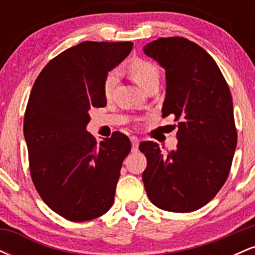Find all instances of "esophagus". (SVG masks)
I'll use <instances>...</instances> for the list:
<instances>
[{
    "label": "esophagus",
    "instance_id": "esophagus-1",
    "mask_svg": "<svg viewBox=\"0 0 255 255\" xmlns=\"http://www.w3.org/2000/svg\"><path fill=\"white\" fill-rule=\"evenodd\" d=\"M130 142H131V151L136 152L139 148V139L135 135L130 136Z\"/></svg>",
    "mask_w": 255,
    "mask_h": 255
}]
</instances>
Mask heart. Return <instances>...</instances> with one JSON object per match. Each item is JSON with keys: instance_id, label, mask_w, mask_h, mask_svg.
Wrapping results in <instances>:
<instances>
[{"instance_id": "obj_1", "label": "heart", "mask_w": 255, "mask_h": 255, "mask_svg": "<svg viewBox=\"0 0 255 255\" xmlns=\"http://www.w3.org/2000/svg\"><path fill=\"white\" fill-rule=\"evenodd\" d=\"M127 72L141 89H146L148 85L159 80V69L154 63L142 58H134L127 66ZM116 83V72L111 71L107 74L104 80V93L109 95Z\"/></svg>"}]
</instances>
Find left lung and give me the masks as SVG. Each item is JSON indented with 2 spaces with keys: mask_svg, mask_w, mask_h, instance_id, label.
<instances>
[{
  "mask_svg": "<svg viewBox=\"0 0 255 255\" xmlns=\"http://www.w3.org/2000/svg\"><path fill=\"white\" fill-rule=\"evenodd\" d=\"M146 56L165 71L163 118L175 115L176 150L140 144L147 158L142 181L152 204L170 212H192L212 200L229 175L238 144L233 98L213 58L182 37L146 44Z\"/></svg>",
  "mask_w": 255,
  "mask_h": 255,
  "instance_id": "8db88e82",
  "label": "left lung"
}]
</instances>
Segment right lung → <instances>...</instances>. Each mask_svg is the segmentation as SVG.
I'll use <instances>...</instances> for the list:
<instances>
[{
	"mask_svg": "<svg viewBox=\"0 0 255 255\" xmlns=\"http://www.w3.org/2000/svg\"><path fill=\"white\" fill-rule=\"evenodd\" d=\"M131 48L83 42L52 58L32 87L24 118L31 177L44 203L68 221H91L113 206L130 141L116 131L97 144L86 126L91 108L107 105L108 72Z\"/></svg>",
	"mask_w": 255,
	"mask_h": 255,
	"instance_id": "1",
	"label": "right lung"
}]
</instances>
